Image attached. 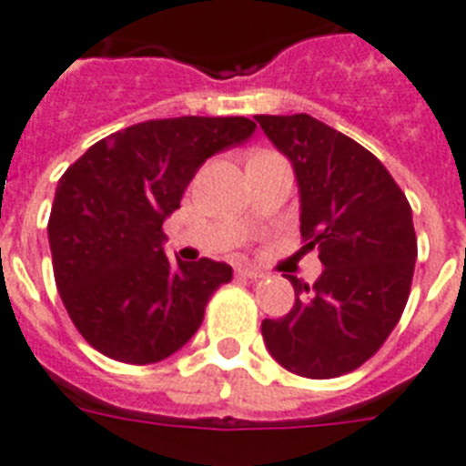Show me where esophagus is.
Masks as SVG:
<instances>
[{"mask_svg": "<svg viewBox=\"0 0 466 466\" xmlns=\"http://www.w3.org/2000/svg\"><path fill=\"white\" fill-rule=\"evenodd\" d=\"M237 277H244V279H260V277H265V272L258 268H237Z\"/></svg>", "mask_w": 466, "mask_h": 466, "instance_id": "esophagus-1", "label": "esophagus"}]
</instances>
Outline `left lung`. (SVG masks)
I'll list each match as a JSON object with an SVG mask.
<instances>
[{
    "mask_svg": "<svg viewBox=\"0 0 466 466\" xmlns=\"http://www.w3.org/2000/svg\"><path fill=\"white\" fill-rule=\"evenodd\" d=\"M256 120L291 160L303 248H318L324 265L312 287L289 277L296 303L263 319L265 346L299 377H341L377 353L405 310L417 260L412 208L377 156L322 120Z\"/></svg>",
    "mask_w": 466,
    "mask_h": 466,
    "instance_id": "obj_1",
    "label": "left lung"
}]
</instances>
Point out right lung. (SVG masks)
Wrapping results in <instances>:
<instances>
[{
    "mask_svg": "<svg viewBox=\"0 0 466 466\" xmlns=\"http://www.w3.org/2000/svg\"><path fill=\"white\" fill-rule=\"evenodd\" d=\"M256 123L147 120L89 147L58 179L49 215L54 279L82 339L106 358L151 365L177 353L232 268L173 263L163 220L206 158L246 142Z\"/></svg>",
    "mask_w": 466,
    "mask_h": 466,
    "instance_id": "add662e5",
    "label": "right lung"
}]
</instances>
